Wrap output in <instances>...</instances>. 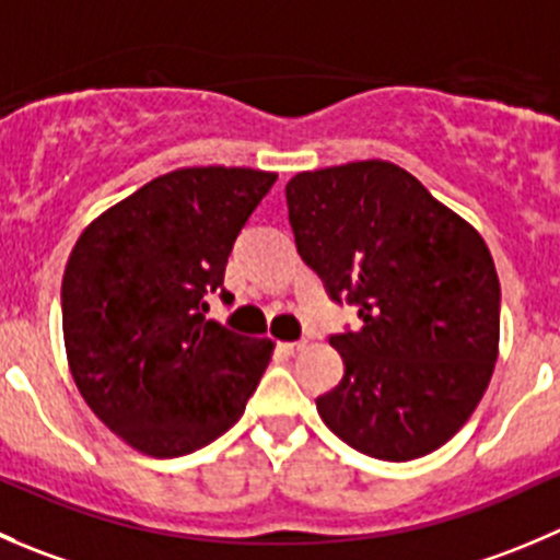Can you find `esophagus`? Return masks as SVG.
<instances>
[{
  "label": "esophagus",
  "instance_id": "34e87169",
  "mask_svg": "<svg viewBox=\"0 0 560 560\" xmlns=\"http://www.w3.org/2000/svg\"><path fill=\"white\" fill-rule=\"evenodd\" d=\"M303 347H306V341H279V350L284 352V355H295Z\"/></svg>",
  "mask_w": 560,
  "mask_h": 560
}]
</instances>
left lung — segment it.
<instances>
[{"mask_svg":"<svg viewBox=\"0 0 560 560\" xmlns=\"http://www.w3.org/2000/svg\"><path fill=\"white\" fill-rule=\"evenodd\" d=\"M298 254L361 330L330 339L345 377L317 412L347 446L407 463L452 441L490 385L501 281L485 237L390 161L287 183Z\"/></svg>","mask_w":560,"mask_h":560,"instance_id":"obj_1","label":"left lung"}]
</instances>
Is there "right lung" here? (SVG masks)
<instances>
[{
	"instance_id": "right-lung-1",
	"label": "right lung",
	"mask_w": 560,
	"mask_h": 560,
	"mask_svg": "<svg viewBox=\"0 0 560 560\" xmlns=\"http://www.w3.org/2000/svg\"><path fill=\"white\" fill-rule=\"evenodd\" d=\"M276 172L186 166L97 215L62 276V334L75 388L122 443L148 457L191 454L224 435L273 341L205 319L237 232ZM224 301H232L221 290Z\"/></svg>"
}]
</instances>
